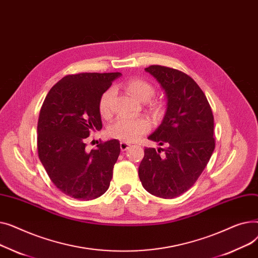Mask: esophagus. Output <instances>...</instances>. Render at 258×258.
Masks as SVG:
<instances>
[{"label":"esophagus","instance_id":"34e87169","mask_svg":"<svg viewBox=\"0 0 258 258\" xmlns=\"http://www.w3.org/2000/svg\"><path fill=\"white\" fill-rule=\"evenodd\" d=\"M130 147H131V145L128 143H126V142H120V148H121L122 152L127 151Z\"/></svg>","mask_w":258,"mask_h":258}]
</instances>
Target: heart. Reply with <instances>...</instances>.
<instances>
[{"instance_id": "b5f03b06", "label": "heart", "mask_w": 258, "mask_h": 258, "mask_svg": "<svg viewBox=\"0 0 258 258\" xmlns=\"http://www.w3.org/2000/svg\"><path fill=\"white\" fill-rule=\"evenodd\" d=\"M126 92L135 99L145 101L148 100L155 93L154 86L148 81L133 77L128 79L125 85ZM114 96V90L108 89L105 91L99 100V112L102 117H108L111 114V101ZM153 106H157L153 103ZM151 128V123L146 118H121L116 120L110 125L107 132L111 137L126 143L135 142L142 135L146 134Z\"/></svg>"}]
</instances>
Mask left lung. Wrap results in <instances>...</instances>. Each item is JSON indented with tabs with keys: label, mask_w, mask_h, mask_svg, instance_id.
Listing matches in <instances>:
<instances>
[{
	"label": "left lung",
	"mask_w": 258,
	"mask_h": 258,
	"mask_svg": "<svg viewBox=\"0 0 258 258\" xmlns=\"http://www.w3.org/2000/svg\"><path fill=\"white\" fill-rule=\"evenodd\" d=\"M145 71L166 94L164 118L148 136L165 147L145 148L139 178L150 194L173 199L194 186L208 164L215 147L213 114L204 92L190 76L158 64Z\"/></svg>",
	"instance_id": "1"
}]
</instances>
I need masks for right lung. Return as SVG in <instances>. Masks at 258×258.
Instances as JSON below:
<instances>
[{
    "mask_svg": "<svg viewBox=\"0 0 258 258\" xmlns=\"http://www.w3.org/2000/svg\"><path fill=\"white\" fill-rule=\"evenodd\" d=\"M121 73L67 75L46 96L37 122L38 158L61 192L80 201L102 196L113 177L120 143L88 151L86 139L102 128L99 100Z\"/></svg>",
    "mask_w": 258,
    "mask_h": 258,
    "instance_id": "add662e5",
    "label": "right lung"
}]
</instances>
